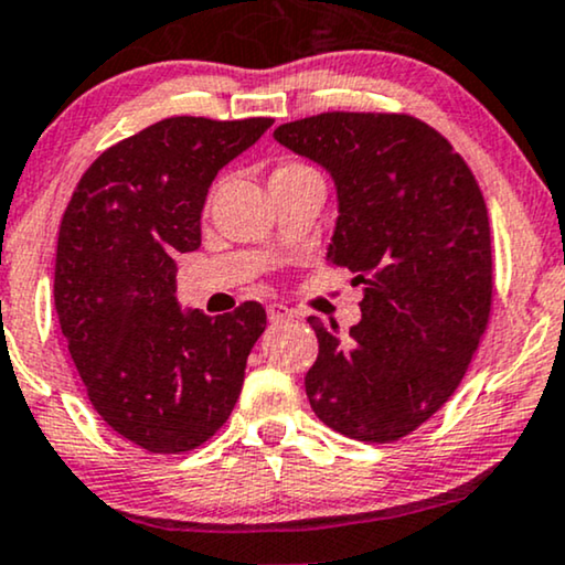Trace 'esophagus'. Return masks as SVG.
Segmentation results:
<instances>
[{"label":"esophagus","mask_w":565,"mask_h":565,"mask_svg":"<svg viewBox=\"0 0 565 565\" xmlns=\"http://www.w3.org/2000/svg\"><path fill=\"white\" fill-rule=\"evenodd\" d=\"M266 310H268V320H270V323H287V320L295 318V312H291L287 305L274 302V305H268Z\"/></svg>","instance_id":"obj_1"}]
</instances>
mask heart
Returning <instances> with one entry per match:
<instances>
[{
    "label": "heart",
    "mask_w": 565,
    "mask_h": 565,
    "mask_svg": "<svg viewBox=\"0 0 565 565\" xmlns=\"http://www.w3.org/2000/svg\"><path fill=\"white\" fill-rule=\"evenodd\" d=\"M307 167H302V163H284V167H278L274 174H291V171H305Z\"/></svg>",
    "instance_id": "1"
}]
</instances>
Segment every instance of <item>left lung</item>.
<instances>
[{
	"label": "left lung",
	"mask_w": 565,
	"mask_h": 565,
	"mask_svg": "<svg viewBox=\"0 0 565 565\" xmlns=\"http://www.w3.org/2000/svg\"><path fill=\"white\" fill-rule=\"evenodd\" d=\"M274 138L333 177L328 263L365 284L362 320L326 328L307 370L312 412L365 443L398 440L459 388L490 320V221L472 169L409 114L326 111Z\"/></svg>",
	"instance_id": "left-lung-1"
}]
</instances>
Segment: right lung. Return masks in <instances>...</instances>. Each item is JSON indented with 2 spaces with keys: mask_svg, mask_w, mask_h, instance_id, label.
<instances>
[{
  "mask_svg": "<svg viewBox=\"0 0 565 565\" xmlns=\"http://www.w3.org/2000/svg\"><path fill=\"white\" fill-rule=\"evenodd\" d=\"M274 119H161L106 148L77 182L56 242L54 305L93 409L135 446L182 454L237 404L258 302L226 316L182 310L177 255L200 247L218 169Z\"/></svg>",
  "mask_w": 565,
  "mask_h": 565,
  "instance_id": "obj_1",
  "label": "right lung"
}]
</instances>
